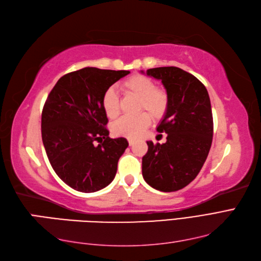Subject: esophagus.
<instances>
[{"label": "esophagus", "mask_w": 261, "mask_h": 261, "mask_svg": "<svg viewBox=\"0 0 261 261\" xmlns=\"http://www.w3.org/2000/svg\"><path fill=\"white\" fill-rule=\"evenodd\" d=\"M135 139H132V138H128V144H129V146H133L135 144Z\"/></svg>", "instance_id": "obj_1"}]
</instances>
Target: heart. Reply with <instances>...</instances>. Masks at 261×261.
<instances>
[{
    "label": "heart",
    "instance_id": "1",
    "mask_svg": "<svg viewBox=\"0 0 261 261\" xmlns=\"http://www.w3.org/2000/svg\"><path fill=\"white\" fill-rule=\"evenodd\" d=\"M120 90L125 95L139 98L137 112H147L150 117L161 119L167 112L169 97L167 92L156 87V83L145 75L134 74L120 84ZM101 106L109 118H116L119 114V96L115 88L110 87L101 97ZM150 123L146 113L136 117H123L113 125V133L118 136L136 138L147 128Z\"/></svg>",
    "mask_w": 261,
    "mask_h": 261
}]
</instances>
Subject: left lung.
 I'll use <instances>...</instances> for the list:
<instances>
[{
  "label": "left lung",
  "instance_id": "obj_1",
  "mask_svg": "<svg viewBox=\"0 0 261 261\" xmlns=\"http://www.w3.org/2000/svg\"><path fill=\"white\" fill-rule=\"evenodd\" d=\"M146 74L162 81L169 104L157 126V132L167 134V142H147L143 177L152 188L176 192L196 178L207 160L214 133L211 99L205 85L181 68H149Z\"/></svg>",
  "mask_w": 261,
  "mask_h": 261
}]
</instances>
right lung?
I'll return each mask as SVG.
<instances>
[{
    "mask_svg": "<svg viewBox=\"0 0 261 261\" xmlns=\"http://www.w3.org/2000/svg\"><path fill=\"white\" fill-rule=\"evenodd\" d=\"M127 74L96 67L65 74L44 104L42 141L48 161L56 175L77 192H97L115 178L128 142L109 136L101 97Z\"/></svg>",
    "mask_w": 261,
    "mask_h": 261,
    "instance_id": "right-lung-1",
    "label": "right lung"
}]
</instances>
